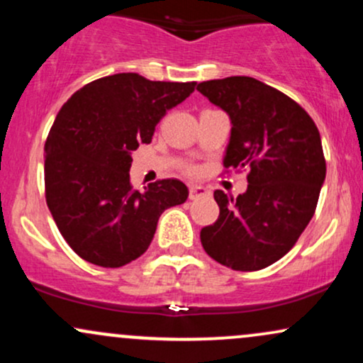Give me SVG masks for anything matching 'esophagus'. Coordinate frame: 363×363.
Masks as SVG:
<instances>
[{"label":"esophagus","instance_id":"esophagus-1","mask_svg":"<svg viewBox=\"0 0 363 363\" xmlns=\"http://www.w3.org/2000/svg\"><path fill=\"white\" fill-rule=\"evenodd\" d=\"M210 189L205 186H191L189 187V199H199L210 196Z\"/></svg>","mask_w":363,"mask_h":363}]
</instances>
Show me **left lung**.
Segmentation results:
<instances>
[{
    "mask_svg": "<svg viewBox=\"0 0 363 363\" xmlns=\"http://www.w3.org/2000/svg\"><path fill=\"white\" fill-rule=\"evenodd\" d=\"M196 90L230 119L223 167L249 170L247 191L235 199L213 193L220 215L201 230L203 249L235 272H257L285 256L314 216L326 179L319 131L297 102L256 78Z\"/></svg>",
    "mask_w": 363,
    "mask_h": 363,
    "instance_id": "left-lung-1",
    "label": "left lung"
}]
</instances>
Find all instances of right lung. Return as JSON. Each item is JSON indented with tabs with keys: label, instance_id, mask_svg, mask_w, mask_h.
<instances>
[{
	"label": "right lung",
	"instance_id": "obj_1",
	"mask_svg": "<svg viewBox=\"0 0 363 363\" xmlns=\"http://www.w3.org/2000/svg\"><path fill=\"white\" fill-rule=\"evenodd\" d=\"M196 82H150L138 73L99 78L74 91L45 141V201L78 256L119 268L148 249L160 215L182 205L177 179L129 184L131 153L152 141L165 112L186 101Z\"/></svg>",
	"mask_w": 363,
	"mask_h": 363
}]
</instances>
